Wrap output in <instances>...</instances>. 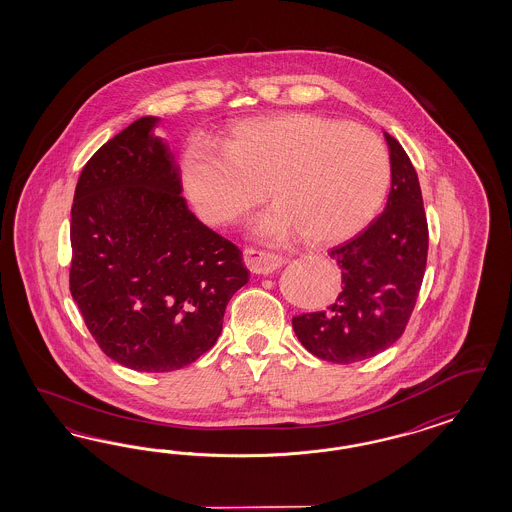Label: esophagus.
Here are the masks:
<instances>
[{
	"label": "esophagus",
	"instance_id": "obj_1",
	"mask_svg": "<svg viewBox=\"0 0 512 512\" xmlns=\"http://www.w3.org/2000/svg\"><path fill=\"white\" fill-rule=\"evenodd\" d=\"M244 263L253 274H272L278 268L283 266L285 259L276 253L263 251V249L246 248L244 249Z\"/></svg>",
	"mask_w": 512,
	"mask_h": 512
}]
</instances>
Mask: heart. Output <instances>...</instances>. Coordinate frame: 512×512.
Segmentation results:
<instances>
[{"instance_id":"b5f03b06","label":"heart","mask_w":512,"mask_h":512,"mask_svg":"<svg viewBox=\"0 0 512 512\" xmlns=\"http://www.w3.org/2000/svg\"><path fill=\"white\" fill-rule=\"evenodd\" d=\"M191 202L204 223L229 227L264 201L276 206L255 233L281 244L298 234L313 246L360 233L390 182L383 140L357 124L291 112L233 127L225 150L191 144L182 159Z\"/></svg>"}]
</instances>
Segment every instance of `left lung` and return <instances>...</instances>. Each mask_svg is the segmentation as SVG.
<instances>
[{"label":"left lung","mask_w":512,"mask_h":512,"mask_svg":"<svg viewBox=\"0 0 512 512\" xmlns=\"http://www.w3.org/2000/svg\"><path fill=\"white\" fill-rule=\"evenodd\" d=\"M385 139L392 176L385 212L328 251L341 270L338 298L293 317L300 343L336 364L375 357L402 336L426 270L428 223L419 176L402 144L388 133Z\"/></svg>","instance_id":"8db88e82"}]
</instances>
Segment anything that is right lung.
<instances>
[{"label": "right lung", "instance_id": "obj_1", "mask_svg": "<svg viewBox=\"0 0 512 512\" xmlns=\"http://www.w3.org/2000/svg\"><path fill=\"white\" fill-rule=\"evenodd\" d=\"M157 122L144 116L125 127L80 172L69 287L107 357L167 373L214 347L249 272L242 251L187 208Z\"/></svg>", "mask_w": 512, "mask_h": 512}]
</instances>
